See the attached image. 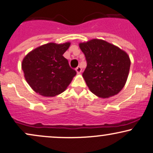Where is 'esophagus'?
I'll return each instance as SVG.
<instances>
[{
    "mask_svg": "<svg viewBox=\"0 0 153 153\" xmlns=\"http://www.w3.org/2000/svg\"><path fill=\"white\" fill-rule=\"evenodd\" d=\"M75 70H76V72L78 73H80L82 72V68L80 67V66H78V67L75 68Z\"/></svg>",
    "mask_w": 153,
    "mask_h": 153,
    "instance_id": "1",
    "label": "esophagus"
}]
</instances>
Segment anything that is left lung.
<instances>
[{
	"mask_svg": "<svg viewBox=\"0 0 153 153\" xmlns=\"http://www.w3.org/2000/svg\"><path fill=\"white\" fill-rule=\"evenodd\" d=\"M79 45L87 62L82 77L90 91L102 98L117 94L124 87L129 73L128 55L102 40L93 39Z\"/></svg>",
	"mask_w": 153,
	"mask_h": 153,
	"instance_id": "left-lung-1",
	"label": "left lung"
}]
</instances>
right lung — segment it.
<instances>
[{"label":"right lung","instance_id":"1","mask_svg":"<svg viewBox=\"0 0 153 153\" xmlns=\"http://www.w3.org/2000/svg\"><path fill=\"white\" fill-rule=\"evenodd\" d=\"M70 43H50L37 48L24 58L22 69L31 88L43 96L53 97L65 91L76 71L62 55Z\"/></svg>","mask_w":153,"mask_h":153}]
</instances>
